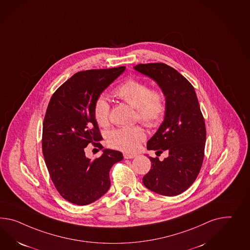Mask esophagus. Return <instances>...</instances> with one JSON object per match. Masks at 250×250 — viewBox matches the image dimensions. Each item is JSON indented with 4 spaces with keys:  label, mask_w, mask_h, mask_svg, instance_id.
I'll return each instance as SVG.
<instances>
[{
    "label": "esophagus",
    "mask_w": 250,
    "mask_h": 250,
    "mask_svg": "<svg viewBox=\"0 0 250 250\" xmlns=\"http://www.w3.org/2000/svg\"><path fill=\"white\" fill-rule=\"evenodd\" d=\"M135 157H136V155H133V154H124V158L125 159H133Z\"/></svg>",
    "instance_id": "obj_1"
}]
</instances>
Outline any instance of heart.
Segmentation results:
<instances>
[{"instance_id": "1", "label": "heart", "mask_w": 250, "mask_h": 250, "mask_svg": "<svg viewBox=\"0 0 250 250\" xmlns=\"http://www.w3.org/2000/svg\"><path fill=\"white\" fill-rule=\"evenodd\" d=\"M114 94L136 109L139 122L147 127H156L163 120L166 110L165 98L160 90H151L144 83L137 80H128L119 86ZM109 103L104 97H100L94 103L93 114L97 123L106 127L109 123ZM146 135L143 128L136 126L132 128H115L107 135L109 146L122 151L135 152Z\"/></svg>"}]
</instances>
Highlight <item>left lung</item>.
Returning <instances> with one entry per match:
<instances>
[{"mask_svg": "<svg viewBox=\"0 0 250 250\" xmlns=\"http://www.w3.org/2000/svg\"><path fill=\"white\" fill-rule=\"evenodd\" d=\"M135 71L154 81L165 97L164 120L147 141L148 150L167 151L164 160L148 157L151 168L143 177L149 190L177 196L192 185L204 159L205 122L190 83L164 63L136 65Z\"/></svg>", "mask_w": 250, "mask_h": 250, "instance_id": "1", "label": "left lung"}]
</instances>
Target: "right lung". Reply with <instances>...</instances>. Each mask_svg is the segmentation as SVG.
<instances>
[{"mask_svg":"<svg viewBox=\"0 0 250 250\" xmlns=\"http://www.w3.org/2000/svg\"><path fill=\"white\" fill-rule=\"evenodd\" d=\"M126 70L80 71L65 82L48 105L42 128V153L51 180L63 199L79 206L103 197L110 187L109 170L123 159L121 151L103 148L93 108L97 99ZM97 141V143H94ZM92 142L103 149L91 161L83 148Z\"/></svg>","mask_w":250,"mask_h":250,"instance_id":"add662e5","label":"right lung"}]
</instances>
